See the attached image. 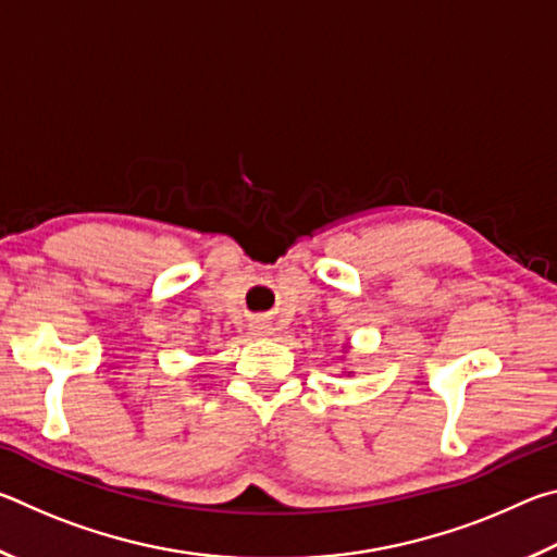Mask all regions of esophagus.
<instances>
[{
  "label": "esophagus",
  "instance_id": "34e87169",
  "mask_svg": "<svg viewBox=\"0 0 557 557\" xmlns=\"http://www.w3.org/2000/svg\"><path fill=\"white\" fill-rule=\"evenodd\" d=\"M252 334H256V336H270L272 329L268 324H256V326H252Z\"/></svg>",
  "mask_w": 557,
  "mask_h": 557
}]
</instances>
